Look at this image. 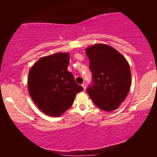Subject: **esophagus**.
I'll use <instances>...</instances> for the list:
<instances>
[{"label": "esophagus", "instance_id": "1", "mask_svg": "<svg viewBox=\"0 0 157 157\" xmlns=\"http://www.w3.org/2000/svg\"><path fill=\"white\" fill-rule=\"evenodd\" d=\"M82 86H83V89H86V83H82Z\"/></svg>", "mask_w": 157, "mask_h": 157}]
</instances>
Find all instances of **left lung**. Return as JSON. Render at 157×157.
<instances>
[{
  "instance_id": "left-lung-1",
  "label": "left lung",
  "mask_w": 157,
  "mask_h": 157,
  "mask_svg": "<svg viewBox=\"0 0 157 157\" xmlns=\"http://www.w3.org/2000/svg\"><path fill=\"white\" fill-rule=\"evenodd\" d=\"M92 72V83L87 93L98 108L117 109L129 91L132 75L125 58L112 47L94 44L86 49Z\"/></svg>"
}]
</instances>
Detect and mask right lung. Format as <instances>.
I'll return each mask as SVG.
<instances>
[{"label": "right lung", "mask_w": 157, "mask_h": 157, "mask_svg": "<svg viewBox=\"0 0 157 157\" xmlns=\"http://www.w3.org/2000/svg\"><path fill=\"white\" fill-rule=\"evenodd\" d=\"M69 54L59 53L40 59L30 70L29 94L40 111L59 117L71 106L77 93L83 88L68 71Z\"/></svg>", "instance_id": "obj_1"}]
</instances>
